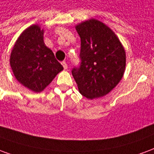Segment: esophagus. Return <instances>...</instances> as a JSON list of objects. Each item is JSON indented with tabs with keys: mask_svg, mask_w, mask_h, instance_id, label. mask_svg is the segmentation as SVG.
Wrapping results in <instances>:
<instances>
[{
	"mask_svg": "<svg viewBox=\"0 0 154 154\" xmlns=\"http://www.w3.org/2000/svg\"><path fill=\"white\" fill-rule=\"evenodd\" d=\"M62 65H63V67L64 69H67V64L66 62H62Z\"/></svg>",
	"mask_w": 154,
	"mask_h": 154,
	"instance_id": "esophagus-1",
	"label": "esophagus"
}]
</instances>
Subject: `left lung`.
Here are the masks:
<instances>
[{"label": "left lung", "instance_id": "8db88e82", "mask_svg": "<svg viewBox=\"0 0 154 154\" xmlns=\"http://www.w3.org/2000/svg\"><path fill=\"white\" fill-rule=\"evenodd\" d=\"M81 38V65L72 71L78 90L92 100L106 96L118 85L126 65L125 50L115 32L90 19L76 25Z\"/></svg>", "mask_w": 154, "mask_h": 154}]
</instances>
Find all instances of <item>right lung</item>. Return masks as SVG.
<instances>
[{
	"mask_svg": "<svg viewBox=\"0 0 154 154\" xmlns=\"http://www.w3.org/2000/svg\"><path fill=\"white\" fill-rule=\"evenodd\" d=\"M44 29L32 25L25 29L13 46L10 64L20 83L34 92H41L63 70L54 53L44 42Z\"/></svg>",
	"mask_w": 154,
	"mask_h": 154,
	"instance_id": "1",
	"label": "right lung"
}]
</instances>
